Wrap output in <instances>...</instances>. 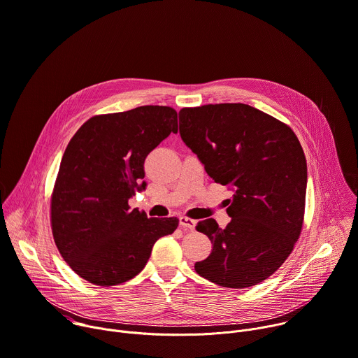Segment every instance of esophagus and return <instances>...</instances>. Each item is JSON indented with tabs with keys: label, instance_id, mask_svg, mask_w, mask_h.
Returning a JSON list of instances; mask_svg holds the SVG:
<instances>
[{
	"label": "esophagus",
	"instance_id": "34e87169",
	"mask_svg": "<svg viewBox=\"0 0 358 358\" xmlns=\"http://www.w3.org/2000/svg\"><path fill=\"white\" fill-rule=\"evenodd\" d=\"M180 226L185 227L188 230H194L196 226V222L188 216H180Z\"/></svg>",
	"mask_w": 358,
	"mask_h": 358
}]
</instances>
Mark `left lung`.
<instances>
[{
    "label": "left lung",
    "mask_w": 358,
    "mask_h": 358,
    "mask_svg": "<svg viewBox=\"0 0 358 358\" xmlns=\"http://www.w3.org/2000/svg\"><path fill=\"white\" fill-rule=\"evenodd\" d=\"M180 135L208 176L234 189L230 222H198L212 243L195 271L226 288H246L288 259L303 224L306 159L294 131L246 103L182 108Z\"/></svg>",
    "instance_id": "obj_1"
}]
</instances>
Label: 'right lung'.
<instances>
[{
  "instance_id": "right-lung-1",
  "label": "right lung",
  "mask_w": 358,
  "mask_h": 358,
  "mask_svg": "<svg viewBox=\"0 0 358 358\" xmlns=\"http://www.w3.org/2000/svg\"><path fill=\"white\" fill-rule=\"evenodd\" d=\"M177 131L176 109L145 105L95 115L69 142L50 198V224L62 257L85 281L112 287L132 280L153 245L177 229V217H148L128 203L146 187L148 155Z\"/></svg>"
}]
</instances>
